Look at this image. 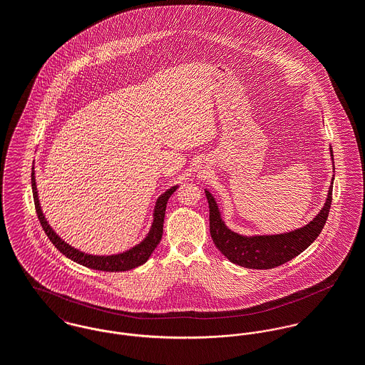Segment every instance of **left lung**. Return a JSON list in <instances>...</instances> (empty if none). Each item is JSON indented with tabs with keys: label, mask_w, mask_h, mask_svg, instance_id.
I'll return each mask as SVG.
<instances>
[{
	"label": "left lung",
	"mask_w": 365,
	"mask_h": 365,
	"mask_svg": "<svg viewBox=\"0 0 365 365\" xmlns=\"http://www.w3.org/2000/svg\"><path fill=\"white\" fill-rule=\"evenodd\" d=\"M330 155L333 158V152ZM333 180L326 204L312 222L289 233L271 236H242L227 229L220 217L215 198L209 191H205L209 204V230L215 246L227 260L246 268L269 269L292 260L308 249L320 235L331 205Z\"/></svg>",
	"instance_id": "1"
}]
</instances>
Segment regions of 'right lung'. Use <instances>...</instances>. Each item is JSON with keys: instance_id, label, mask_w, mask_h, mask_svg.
Here are the masks:
<instances>
[{"instance_id": "1", "label": "right lung", "mask_w": 365, "mask_h": 365, "mask_svg": "<svg viewBox=\"0 0 365 365\" xmlns=\"http://www.w3.org/2000/svg\"><path fill=\"white\" fill-rule=\"evenodd\" d=\"M177 190L175 187H171L170 190H167L163 195H160V198L157 200L156 207H155V219L150 227L149 235L146 236V239L139 243L138 246H135L133 249L120 253V255H112V256H91V255H86L74 247H71L70 245H67L64 240H61L49 226L48 220L45 219L42 209L39 205V198H38V191H36V181H35V171L32 168V191H34V201H35V209L38 213V219L45 230V233L48 235V237L51 239L53 245L56 246V249L63 253L66 257H68L70 260L76 261L84 267L93 268V269H98V271H108V272H116V271H128L132 269L135 267L142 265L143 262L149 260V257L152 256V253L155 252L157 245L161 240L163 236V223H164V215H165V207H167V201L171 197V194Z\"/></svg>"}]
</instances>
